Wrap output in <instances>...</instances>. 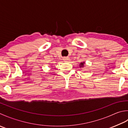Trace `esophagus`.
Segmentation results:
<instances>
[{
    "mask_svg": "<svg viewBox=\"0 0 128 128\" xmlns=\"http://www.w3.org/2000/svg\"><path fill=\"white\" fill-rule=\"evenodd\" d=\"M70 60H70L69 57H64L63 58V61L64 62H69Z\"/></svg>",
    "mask_w": 128,
    "mask_h": 128,
    "instance_id": "1",
    "label": "esophagus"
}]
</instances>
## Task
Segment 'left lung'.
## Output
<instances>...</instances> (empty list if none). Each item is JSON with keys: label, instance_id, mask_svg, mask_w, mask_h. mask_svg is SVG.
I'll return each instance as SVG.
<instances>
[{"label": "left lung", "instance_id": "obj_1", "mask_svg": "<svg viewBox=\"0 0 128 128\" xmlns=\"http://www.w3.org/2000/svg\"><path fill=\"white\" fill-rule=\"evenodd\" d=\"M84 62H81V63H80V67H83V66H84Z\"/></svg>", "mask_w": 128, "mask_h": 128}]
</instances>
